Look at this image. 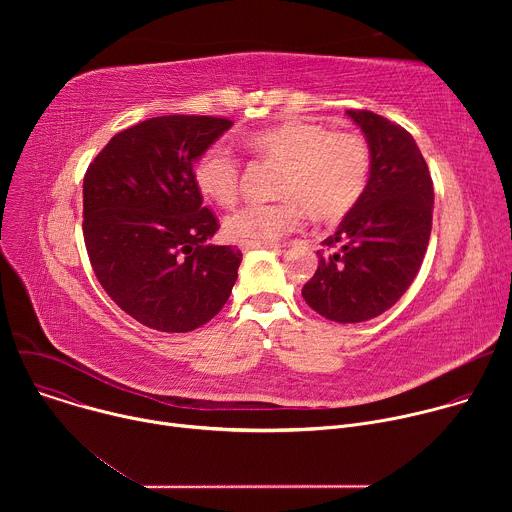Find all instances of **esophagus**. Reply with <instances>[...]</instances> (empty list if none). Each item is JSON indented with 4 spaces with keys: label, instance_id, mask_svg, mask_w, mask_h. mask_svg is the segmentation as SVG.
I'll return each instance as SVG.
<instances>
[{
    "label": "esophagus",
    "instance_id": "esophagus-1",
    "mask_svg": "<svg viewBox=\"0 0 512 512\" xmlns=\"http://www.w3.org/2000/svg\"><path fill=\"white\" fill-rule=\"evenodd\" d=\"M279 249V245H275V243H267V245H255V243H239V249L241 251H253V249Z\"/></svg>",
    "mask_w": 512,
    "mask_h": 512
}]
</instances>
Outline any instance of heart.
I'll use <instances>...</instances> for the list:
<instances>
[{"mask_svg": "<svg viewBox=\"0 0 512 512\" xmlns=\"http://www.w3.org/2000/svg\"><path fill=\"white\" fill-rule=\"evenodd\" d=\"M249 152L277 162L275 202L247 204L225 221L239 243L267 245L302 227L306 210L316 221H338L364 196L373 172L369 139L358 131H332L316 121H285L245 137ZM198 192L231 208L241 192V160L221 143L206 148L192 168Z\"/></svg>", "mask_w": 512, "mask_h": 512, "instance_id": "b5f03b06", "label": "heart"}]
</instances>
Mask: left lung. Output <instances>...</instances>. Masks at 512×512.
I'll return each mask as SVG.
<instances>
[{
	"instance_id": "1",
	"label": "left lung",
	"mask_w": 512,
	"mask_h": 512,
	"mask_svg": "<svg viewBox=\"0 0 512 512\" xmlns=\"http://www.w3.org/2000/svg\"><path fill=\"white\" fill-rule=\"evenodd\" d=\"M346 113L371 143V182L322 241L330 253L318 251L302 296L320 316L356 324L389 310L413 283L431 233L433 182L407 129L367 109Z\"/></svg>"
}]
</instances>
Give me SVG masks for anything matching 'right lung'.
<instances>
[{"label":"right lung","mask_w":512,"mask_h":512,"mask_svg":"<svg viewBox=\"0 0 512 512\" xmlns=\"http://www.w3.org/2000/svg\"><path fill=\"white\" fill-rule=\"evenodd\" d=\"M233 125L227 117L164 115L111 137L83 182V235L107 296L160 332H190L227 304L243 253L206 245L218 218L192 168Z\"/></svg>","instance_id":"1"}]
</instances>
